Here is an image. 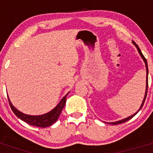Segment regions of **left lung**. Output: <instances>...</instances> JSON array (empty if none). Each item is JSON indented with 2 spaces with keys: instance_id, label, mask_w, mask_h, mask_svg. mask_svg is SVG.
<instances>
[{
  "instance_id": "left-lung-1",
  "label": "left lung",
  "mask_w": 153,
  "mask_h": 153,
  "mask_svg": "<svg viewBox=\"0 0 153 153\" xmlns=\"http://www.w3.org/2000/svg\"><path fill=\"white\" fill-rule=\"evenodd\" d=\"M132 44H134L135 46H136V48H137V50H138V52H139V53H140V56H141V57L143 58V60H144V62H145V65H146V76H147V77H146V93H145V96H144V99H143V102H142V104H141V106H140V109H139V110H138L137 112H136V113H134V114L133 115H132V116H130V117H127V118H125V119H123V120H120V121H117V122H113V123H108L109 124H112V125H117V124H120V123H125V122H126V121H128V120H130V119H132V117H134L135 115H136L137 114V113L139 111H140V109H142V107H143V104H144V102H145V100H146V95H147V90H148V74H149V70H148V64H147V61H146V59L145 58V56H143V53H142V52H141V51H140V47H139V46L137 45V44H136V43H135L134 41H132Z\"/></svg>"
}]
</instances>
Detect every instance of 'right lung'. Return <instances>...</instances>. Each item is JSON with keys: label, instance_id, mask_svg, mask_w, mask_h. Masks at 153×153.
<instances>
[{"label": "right lung", "instance_id": "1", "mask_svg": "<svg viewBox=\"0 0 153 153\" xmlns=\"http://www.w3.org/2000/svg\"><path fill=\"white\" fill-rule=\"evenodd\" d=\"M67 95H68V93L63 97V99L60 100V102L58 103V105L54 109H53L49 113H45V114L43 115H40V116H30V115H27L21 113V112L17 110L12 105L10 99L8 98V97L7 98L12 111L13 112V113L19 119H21V120L26 122L27 123L30 124V125L34 126L37 127H41V128H45V127L50 126L52 124H53L58 120V118L60 117V114L61 113L62 110H63V107L65 106V104H66Z\"/></svg>", "mask_w": 153, "mask_h": 153}]
</instances>
